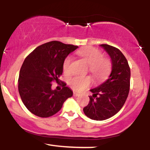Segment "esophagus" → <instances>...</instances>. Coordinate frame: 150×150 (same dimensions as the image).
I'll use <instances>...</instances> for the list:
<instances>
[{"label": "esophagus", "mask_w": 150, "mask_h": 150, "mask_svg": "<svg viewBox=\"0 0 150 150\" xmlns=\"http://www.w3.org/2000/svg\"><path fill=\"white\" fill-rule=\"evenodd\" d=\"M73 96H74V97H78V96H80V94L76 92H73Z\"/></svg>", "instance_id": "esophagus-1"}]
</instances>
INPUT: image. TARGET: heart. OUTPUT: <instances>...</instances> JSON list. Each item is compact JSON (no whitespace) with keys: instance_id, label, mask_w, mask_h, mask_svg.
Listing matches in <instances>:
<instances>
[{"instance_id":"b5f03b06","label":"heart","mask_w":150,"mask_h":150,"mask_svg":"<svg viewBox=\"0 0 150 150\" xmlns=\"http://www.w3.org/2000/svg\"><path fill=\"white\" fill-rule=\"evenodd\" d=\"M77 53L88 63L89 72L97 80L105 78L111 71V60L103 56L102 52L97 48L89 46L79 50ZM71 62L70 56H67L63 61V70L65 75H69L71 72ZM92 79L89 76L75 75L69 79L68 84L74 90L82 91L92 85Z\"/></svg>"}]
</instances>
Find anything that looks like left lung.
I'll return each instance as SVG.
<instances>
[{"instance_id":"left-lung-1","label":"left lung","mask_w":150,"mask_h":150,"mask_svg":"<svg viewBox=\"0 0 150 150\" xmlns=\"http://www.w3.org/2000/svg\"><path fill=\"white\" fill-rule=\"evenodd\" d=\"M111 58L112 70L104 83L91 89L89 102L83 108L88 118L104 120L111 118L121 109L130 90V69L121 51L114 46L101 44Z\"/></svg>"}]
</instances>
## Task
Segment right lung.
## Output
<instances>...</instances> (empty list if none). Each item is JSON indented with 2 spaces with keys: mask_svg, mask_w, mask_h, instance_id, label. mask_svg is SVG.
<instances>
[{
  "mask_svg": "<svg viewBox=\"0 0 150 150\" xmlns=\"http://www.w3.org/2000/svg\"><path fill=\"white\" fill-rule=\"evenodd\" d=\"M78 46L52 41L39 46L26 57L20 68L18 91L27 109L42 118L53 116L64 101L73 96L71 89L62 82L61 90H52L53 82H61L63 63Z\"/></svg>",
  "mask_w": 150,
  "mask_h": 150,
  "instance_id": "1",
  "label": "right lung"
}]
</instances>
